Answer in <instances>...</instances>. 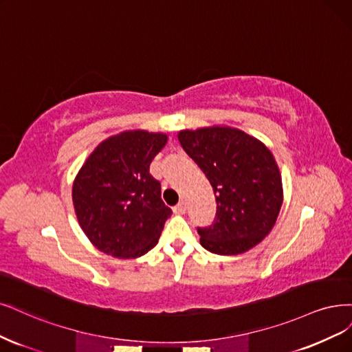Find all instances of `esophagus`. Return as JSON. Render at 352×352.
<instances>
[{
    "mask_svg": "<svg viewBox=\"0 0 352 352\" xmlns=\"http://www.w3.org/2000/svg\"><path fill=\"white\" fill-rule=\"evenodd\" d=\"M173 212L175 214H177V215H182V214H185L186 212V204L182 201V202H179L176 207L173 208Z\"/></svg>",
    "mask_w": 352,
    "mask_h": 352,
    "instance_id": "esophagus-1",
    "label": "esophagus"
}]
</instances>
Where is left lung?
I'll list each match as a JSON object with an SVG mask.
<instances>
[{"label": "left lung", "instance_id": "obj_1", "mask_svg": "<svg viewBox=\"0 0 352 352\" xmlns=\"http://www.w3.org/2000/svg\"><path fill=\"white\" fill-rule=\"evenodd\" d=\"M177 138L215 195L212 224L198 227L202 248L240 254L256 246L272 230L283 205V180L272 153L230 126L180 131Z\"/></svg>", "mask_w": 352, "mask_h": 352}]
</instances>
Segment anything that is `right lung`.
I'll use <instances>...</instances> for the list:
<instances>
[{
	"label": "right lung",
	"instance_id": "obj_1",
	"mask_svg": "<svg viewBox=\"0 0 352 352\" xmlns=\"http://www.w3.org/2000/svg\"><path fill=\"white\" fill-rule=\"evenodd\" d=\"M167 142L160 132L125 131L100 142L72 185L78 223L100 252L119 259L151 250L172 210L150 164Z\"/></svg>",
	"mask_w": 352,
	"mask_h": 352
}]
</instances>
